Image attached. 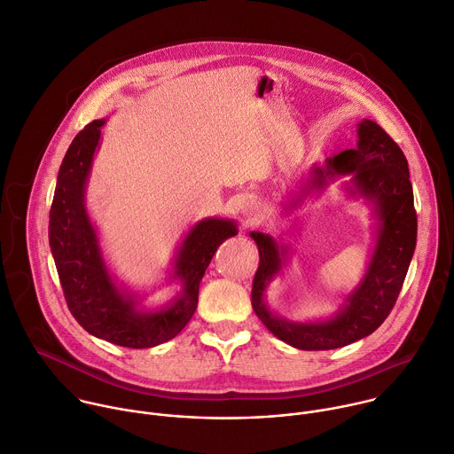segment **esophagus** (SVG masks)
<instances>
[{
    "instance_id": "1",
    "label": "esophagus",
    "mask_w": 454,
    "mask_h": 454,
    "mask_svg": "<svg viewBox=\"0 0 454 454\" xmlns=\"http://www.w3.org/2000/svg\"><path fill=\"white\" fill-rule=\"evenodd\" d=\"M243 215H245V218H247V223L252 225L254 222L261 220V216H262L261 204H257V202H247V204L243 206Z\"/></svg>"
}]
</instances>
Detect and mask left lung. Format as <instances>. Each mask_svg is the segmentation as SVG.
Wrapping results in <instances>:
<instances>
[{
	"label": "left lung",
	"mask_w": 454,
	"mask_h": 454,
	"mask_svg": "<svg viewBox=\"0 0 454 454\" xmlns=\"http://www.w3.org/2000/svg\"><path fill=\"white\" fill-rule=\"evenodd\" d=\"M357 136L356 148L343 150L329 159L327 168L315 169L311 180V186H324L327 176L352 173L356 190L376 204L381 222L367 274L333 320L292 324L264 308V288L279 271L285 250L279 252L278 243L270 236L252 232L259 250V266L250 294L252 308L268 331L302 350L338 348L372 334L394 309L415 250L417 211L403 150L372 120L359 123Z\"/></svg>",
	"instance_id": "left-lung-1"
}]
</instances>
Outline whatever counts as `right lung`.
Returning <instances> with one entry per match:
<instances>
[{
	"label": "right lung",
	"instance_id": "add662e5",
	"mask_svg": "<svg viewBox=\"0 0 454 454\" xmlns=\"http://www.w3.org/2000/svg\"><path fill=\"white\" fill-rule=\"evenodd\" d=\"M104 120L85 125L69 145L59 169L50 209V247L64 299L74 320L111 343L148 348L175 338L192 320L199 288L216 248L238 231L227 220H204L186 236L175 261V278L184 294L168 308L139 311L113 283L100 255L97 232L83 209V186L100 139Z\"/></svg>",
	"mask_w": 454,
	"mask_h": 454
}]
</instances>
